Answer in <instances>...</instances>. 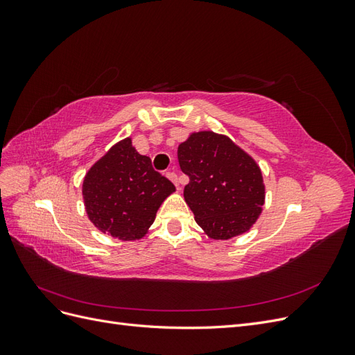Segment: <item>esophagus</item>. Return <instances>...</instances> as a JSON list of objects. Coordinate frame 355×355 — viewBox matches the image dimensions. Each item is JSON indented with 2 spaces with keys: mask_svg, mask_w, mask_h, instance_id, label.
Masks as SVG:
<instances>
[{
  "mask_svg": "<svg viewBox=\"0 0 355 355\" xmlns=\"http://www.w3.org/2000/svg\"><path fill=\"white\" fill-rule=\"evenodd\" d=\"M166 176H167L171 182H173V184L176 185V188H178V189L180 188V185H179V179H178V175L175 173V171H167Z\"/></svg>",
  "mask_w": 355,
  "mask_h": 355,
  "instance_id": "obj_1",
  "label": "esophagus"
}]
</instances>
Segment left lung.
I'll return each mask as SVG.
<instances>
[{"label":"left lung","instance_id":"1","mask_svg":"<svg viewBox=\"0 0 355 355\" xmlns=\"http://www.w3.org/2000/svg\"><path fill=\"white\" fill-rule=\"evenodd\" d=\"M180 170L189 176L185 201L207 237L231 240L250 228L265 204L259 164L227 135L194 132L178 148Z\"/></svg>","mask_w":355,"mask_h":355}]
</instances>
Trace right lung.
I'll return each instance as SVG.
<instances>
[{
  "mask_svg": "<svg viewBox=\"0 0 355 355\" xmlns=\"http://www.w3.org/2000/svg\"><path fill=\"white\" fill-rule=\"evenodd\" d=\"M175 185L141 155L132 137L112 145L83 179L87 218L101 232L123 241L145 237Z\"/></svg>",
  "mask_w": 355,
  "mask_h": 355,
  "instance_id": "1",
  "label": "right lung"
}]
</instances>
